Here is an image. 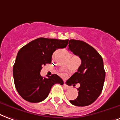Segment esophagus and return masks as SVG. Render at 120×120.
Here are the masks:
<instances>
[{
    "mask_svg": "<svg viewBox=\"0 0 120 120\" xmlns=\"http://www.w3.org/2000/svg\"><path fill=\"white\" fill-rule=\"evenodd\" d=\"M63 85H64V87L66 89H70V87H69V86H68L67 85L65 84V83H64Z\"/></svg>",
    "mask_w": 120,
    "mask_h": 120,
    "instance_id": "obj_1",
    "label": "esophagus"
}]
</instances>
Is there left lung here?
<instances>
[{
	"instance_id": "1",
	"label": "left lung",
	"mask_w": 120,
	"mask_h": 120,
	"mask_svg": "<svg viewBox=\"0 0 120 120\" xmlns=\"http://www.w3.org/2000/svg\"><path fill=\"white\" fill-rule=\"evenodd\" d=\"M68 47V50L82 61L78 71L66 82L70 85L78 83L80 85L77 98L70 102L75 106H89L98 99L103 89L106 76L103 60L98 51L86 42L71 39Z\"/></svg>"
}]
</instances>
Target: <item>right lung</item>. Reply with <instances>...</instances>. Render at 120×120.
Instances as JSON below:
<instances>
[{
    "instance_id": "add662e5",
    "label": "right lung",
    "mask_w": 120,
    "mask_h": 120,
    "mask_svg": "<svg viewBox=\"0 0 120 120\" xmlns=\"http://www.w3.org/2000/svg\"><path fill=\"white\" fill-rule=\"evenodd\" d=\"M68 41L38 38L20 49L13 66V77L16 90L23 99L39 102L46 99L54 85H63L57 75L45 78L40 73L42 65L51 63L55 50L65 48Z\"/></svg>"
}]
</instances>
